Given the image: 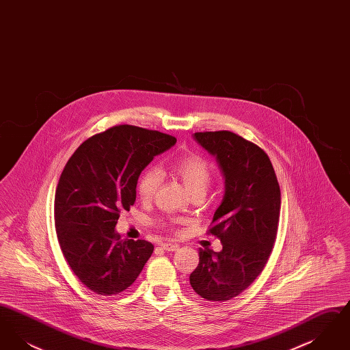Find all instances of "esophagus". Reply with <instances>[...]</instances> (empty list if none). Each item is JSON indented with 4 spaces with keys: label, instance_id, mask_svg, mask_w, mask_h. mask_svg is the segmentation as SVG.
Segmentation results:
<instances>
[{
    "label": "esophagus",
    "instance_id": "1",
    "mask_svg": "<svg viewBox=\"0 0 350 350\" xmlns=\"http://www.w3.org/2000/svg\"><path fill=\"white\" fill-rule=\"evenodd\" d=\"M161 248L164 250H167V252H174V250H178V245L173 244V243H163Z\"/></svg>",
    "mask_w": 350,
    "mask_h": 350
}]
</instances>
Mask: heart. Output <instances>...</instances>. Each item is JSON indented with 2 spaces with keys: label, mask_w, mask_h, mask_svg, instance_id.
Wrapping results in <instances>:
<instances>
[{
  "label": "heart",
  "mask_w": 350,
  "mask_h": 350,
  "mask_svg": "<svg viewBox=\"0 0 350 350\" xmlns=\"http://www.w3.org/2000/svg\"><path fill=\"white\" fill-rule=\"evenodd\" d=\"M173 172L183 180L187 190L204 193L213 180V167L198 153H187L176 159L172 164ZM163 183V172L157 167H146L136 183V190L143 200H150Z\"/></svg>",
  "instance_id": "heart-1"
}]
</instances>
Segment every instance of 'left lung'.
Instances as JSON below:
<instances>
[{
	"instance_id": "8db88e82",
	"label": "left lung",
	"mask_w": 350,
	"mask_h": 350,
	"mask_svg": "<svg viewBox=\"0 0 350 350\" xmlns=\"http://www.w3.org/2000/svg\"><path fill=\"white\" fill-rule=\"evenodd\" d=\"M194 139L217 156L226 191L208 230L223 250H200L190 284L200 298L226 301L267 265L278 230L281 189L267 152L257 144L231 131L196 133Z\"/></svg>"
}]
</instances>
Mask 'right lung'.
I'll return each instance as SVG.
<instances>
[{"instance_id":"right-lung-1","label":"right lung","mask_w":350,"mask_h":350,"mask_svg":"<svg viewBox=\"0 0 350 350\" xmlns=\"http://www.w3.org/2000/svg\"><path fill=\"white\" fill-rule=\"evenodd\" d=\"M176 142L120 124L86 139L68 160L55 194V228L68 265L93 293L124 291L148 261L150 241L120 240L116 226L136 200L143 169Z\"/></svg>"}]
</instances>
